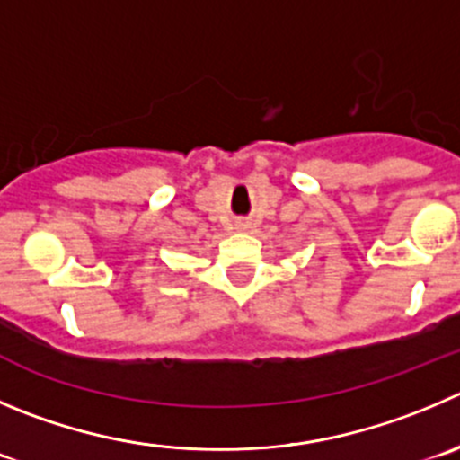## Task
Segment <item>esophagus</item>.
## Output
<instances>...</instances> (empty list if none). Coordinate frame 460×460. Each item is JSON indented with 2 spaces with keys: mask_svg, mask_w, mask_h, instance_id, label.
I'll return each mask as SVG.
<instances>
[{
  "mask_svg": "<svg viewBox=\"0 0 460 460\" xmlns=\"http://www.w3.org/2000/svg\"><path fill=\"white\" fill-rule=\"evenodd\" d=\"M234 227H237V230H246L248 221L246 218H237V221H234Z\"/></svg>",
  "mask_w": 460,
  "mask_h": 460,
  "instance_id": "esophagus-1",
  "label": "esophagus"
}]
</instances>
